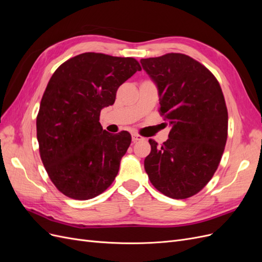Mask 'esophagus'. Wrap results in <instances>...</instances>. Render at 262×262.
<instances>
[{
	"label": "esophagus",
	"mask_w": 262,
	"mask_h": 262,
	"mask_svg": "<svg viewBox=\"0 0 262 262\" xmlns=\"http://www.w3.org/2000/svg\"><path fill=\"white\" fill-rule=\"evenodd\" d=\"M142 140H143V137H141L140 134L132 133V141L133 142H138V141H142Z\"/></svg>",
	"instance_id": "1"
}]
</instances>
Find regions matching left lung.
<instances>
[{
	"mask_svg": "<svg viewBox=\"0 0 262 262\" xmlns=\"http://www.w3.org/2000/svg\"><path fill=\"white\" fill-rule=\"evenodd\" d=\"M156 83L160 112L171 126L158 146L149 139L144 168L152 185L172 199H187L202 190L223 155L228 115L220 83L200 62L182 53L142 59Z\"/></svg>",
	"mask_w": 262,
	"mask_h": 262,
	"instance_id": "obj_1",
	"label": "left lung"
}]
</instances>
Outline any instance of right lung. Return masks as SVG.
Returning <instances> with one entry per match:
<instances>
[{
  "mask_svg": "<svg viewBox=\"0 0 262 262\" xmlns=\"http://www.w3.org/2000/svg\"><path fill=\"white\" fill-rule=\"evenodd\" d=\"M141 70L133 58L85 52L52 74L37 116L39 153L53 185L71 199H93L118 175L131 136L102 130L100 110Z\"/></svg>",
  "mask_w": 262,
  "mask_h": 262,
  "instance_id": "add662e5",
  "label": "right lung"
}]
</instances>
